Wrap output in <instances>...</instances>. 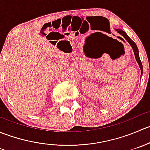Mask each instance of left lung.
<instances>
[{
	"mask_svg": "<svg viewBox=\"0 0 150 150\" xmlns=\"http://www.w3.org/2000/svg\"><path fill=\"white\" fill-rule=\"evenodd\" d=\"M115 30L117 33H118L119 34L121 35L122 37H123L124 38L127 40V42H128V43L131 45V46L132 47L133 51H134V55H135L136 60H137V63L139 64V68L141 69V77H142V75H143V67H142V62H141L140 58H139V49H138V48H137V44H136V43H134V42L133 41V40H131L129 37H128V35H127L125 32L122 31V30H120V29H115Z\"/></svg>",
	"mask_w": 150,
	"mask_h": 150,
	"instance_id": "1",
	"label": "left lung"
}]
</instances>
